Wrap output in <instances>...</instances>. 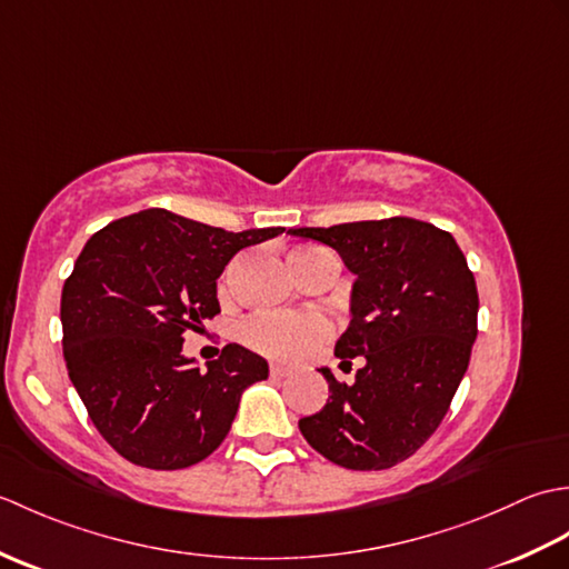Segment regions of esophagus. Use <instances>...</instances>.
Returning a JSON list of instances; mask_svg holds the SVG:
<instances>
[{"label":"esophagus","mask_w":569,"mask_h":569,"mask_svg":"<svg viewBox=\"0 0 569 569\" xmlns=\"http://www.w3.org/2000/svg\"><path fill=\"white\" fill-rule=\"evenodd\" d=\"M269 371H271V377H288V373H291L293 369L288 365H278V361H271Z\"/></svg>","instance_id":"1"}]
</instances>
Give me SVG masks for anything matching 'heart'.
I'll list each match as a JSON object with an SVG mask.
<instances>
[{"label": "heart", "mask_w": 569, "mask_h": 569, "mask_svg": "<svg viewBox=\"0 0 569 569\" xmlns=\"http://www.w3.org/2000/svg\"><path fill=\"white\" fill-rule=\"evenodd\" d=\"M330 259L337 261L325 249H298L291 263L293 269H303L310 261ZM340 263V261H337ZM332 335V322L312 310H291V312H259L241 322L239 337L253 352L271 359H298L312 349L328 342Z\"/></svg>", "instance_id": "obj_1"}]
</instances>
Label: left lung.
Returning a JSON list of instances; mask_svg holds the SVG:
<instances>
[{"label":"left lung","mask_w":569,"mask_h":569,"mask_svg":"<svg viewBox=\"0 0 569 569\" xmlns=\"http://www.w3.org/2000/svg\"><path fill=\"white\" fill-rule=\"evenodd\" d=\"M340 253L357 276L352 322L335 357L365 367L352 383L330 369L328 403L298 428L330 462L371 471L403 462L438 430L477 340L475 273L450 232L410 217L288 229Z\"/></svg>","instance_id":"obj_1"}]
</instances>
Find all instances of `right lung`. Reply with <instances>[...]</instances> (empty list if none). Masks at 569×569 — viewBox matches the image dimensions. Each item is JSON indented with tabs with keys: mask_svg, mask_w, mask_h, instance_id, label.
Masks as SVG:
<instances>
[{
	"mask_svg": "<svg viewBox=\"0 0 569 569\" xmlns=\"http://www.w3.org/2000/svg\"><path fill=\"white\" fill-rule=\"evenodd\" d=\"M281 232L151 208L88 239L60 296L63 359L92 426L131 465H198L227 438L241 391L269 377L239 345L202 371L183 357V335L220 312L217 278L234 253Z\"/></svg>",
	"mask_w": 569,
	"mask_h": 569,
	"instance_id": "add662e5",
	"label": "right lung"
}]
</instances>
